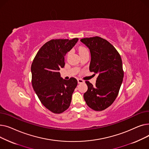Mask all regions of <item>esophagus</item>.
<instances>
[{
  "label": "esophagus",
  "instance_id": "1",
  "mask_svg": "<svg viewBox=\"0 0 149 149\" xmlns=\"http://www.w3.org/2000/svg\"><path fill=\"white\" fill-rule=\"evenodd\" d=\"M77 81H78V83H83L84 82V81L83 80L81 79H79L77 80Z\"/></svg>",
  "mask_w": 149,
  "mask_h": 149
}]
</instances>
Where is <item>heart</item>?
<instances>
[{"instance_id": "heart-1", "label": "heart", "mask_w": 149, "mask_h": 149, "mask_svg": "<svg viewBox=\"0 0 149 149\" xmlns=\"http://www.w3.org/2000/svg\"><path fill=\"white\" fill-rule=\"evenodd\" d=\"M85 50H87V49L84 48V47H81V48H79V52H80L81 51H85Z\"/></svg>"}]
</instances>
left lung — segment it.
<instances>
[{"label": "left lung", "mask_w": 149, "mask_h": 149, "mask_svg": "<svg viewBox=\"0 0 149 149\" xmlns=\"http://www.w3.org/2000/svg\"><path fill=\"white\" fill-rule=\"evenodd\" d=\"M80 41L90 49V71L98 74L95 86L86 81L88 89L84 99L93 110L103 111L118 96L124 77L122 60L115 47L103 38L95 36Z\"/></svg>", "instance_id": "obj_1"}]
</instances>
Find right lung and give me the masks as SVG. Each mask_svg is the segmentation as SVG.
<instances>
[{
	"mask_svg": "<svg viewBox=\"0 0 149 149\" xmlns=\"http://www.w3.org/2000/svg\"><path fill=\"white\" fill-rule=\"evenodd\" d=\"M79 40L78 38L52 39L38 50L31 65L32 85L42 104L54 113L69 108L77 86L74 77L66 80L58 70L65 66V56Z\"/></svg>",
	"mask_w": 149,
	"mask_h": 149,
	"instance_id": "obj_1",
	"label": "right lung"
}]
</instances>
